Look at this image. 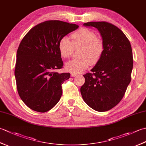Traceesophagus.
Returning <instances> with one entry per match:
<instances>
[{
  "mask_svg": "<svg viewBox=\"0 0 146 146\" xmlns=\"http://www.w3.org/2000/svg\"><path fill=\"white\" fill-rule=\"evenodd\" d=\"M71 76L72 77H75V76H77V74H76V73H71Z\"/></svg>",
  "mask_w": 146,
  "mask_h": 146,
  "instance_id": "1",
  "label": "esophagus"
}]
</instances>
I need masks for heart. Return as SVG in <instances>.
Returning a JSON list of instances; mask_svg holds the SVG:
<instances>
[{
  "mask_svg": "<svg viewBox=\"0 0 146 146\" xmlns=\"http://www.w3.org/2000/svg\"><path fill=\"white\" fill-rule=\"evenodd\" d=\"M72 41L63 37L59 41L58 49L64 58H69L74 48L81 47L80 58L70 60L65 64L66 71L80 73L87 69L90 64H95L100 60L105 50L104 41L98 38L97 33L87 28H82L71 34Z\"/></svg>",
  "mask_w": 146,
  "mask_h": 146,
  "instance_id": "1",
  "label": "heart"
}]
</instances>
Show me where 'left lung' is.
<instances>
[{
	"instance_id": "8db88e82",
	"label": "left lung",
	"mask_w": 146,
	"mask_h": 146,
	"mask_svg": "<svg viewBox=\"0 0 146 146\" xmlns=\"http://www.w3.org/2000/svg\"><path fill=\"white\" fill-rule=\"evenodd\" d=\"M83 26L94 27L105 44L100 60L83 75L80 92L83 100L98 111L111 109L122 100L131 80L133 56L131 43L122 31L107 22H89Z\"/></svg>"
}]
</instances>
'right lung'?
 Returning a JSON list of instances; mask_svg holds the SVG:
<instances>
[{"instance_id":"1","label":"right lung","mask_w":146,"mask_h":146,"mask_svg":"<svg viewBox=\"0 0 146 146\" xmlns=\"http://www.w3.org/2000/svg\"><path fill=\"white\" fill-rule=\"evenodd\" d=\"M78 27L63 21H47L33 27L22 39L14 73L18 94L31 109L46 112L60 100L61 85L70 74L55 71L63 66L58 43Z\"/></svg>"}]
</instances>
